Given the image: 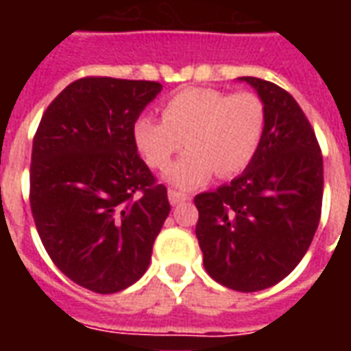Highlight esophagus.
Segmentation results:
<instances>
[{
  "label": "esophagus",
  "mask_w": 351,
  "mask_h": 351,
  "mask_svg": "<svg viewBox=\"0 0 351 351\" xmlns=\"http://www.w3.org/2000/svg\"><path fill=\"white\" fill-rule=\"evenodd\" d=\"M167 195H169V203L171 205H180V203H186V201H190V195L188 193H184V191H178V190H171L167 191Z\"/></svg>",
  "instance_id": "esophagus-1"
}]
</instances>
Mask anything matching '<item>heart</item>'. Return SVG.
I'll return each mask as SVG.
<instances>
[{
  "instance_id": "1",
  "label": "heart",
  "mask_w": 351,
  "mask_h": 351,
  "mask_svg": "<svg viewBox=\"0 0 351 351\" xmlns=\"http://www.w3.org/2000/svg\"><path fill=\"white\" fill-rule=\"evenodd\" d=\"M161 116L163 120L137 118L133 137L154 169L167 167L184 143L190 146L165 173L180 188L203 184L214 173L220 178L243 173L256 158L267 128V108L254 92L186 88L163 103Z\"/></svg>"
}]
</instances>
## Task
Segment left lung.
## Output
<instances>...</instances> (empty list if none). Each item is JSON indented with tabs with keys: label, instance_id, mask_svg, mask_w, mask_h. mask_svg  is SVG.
<instances>
[{
	"label": "left lung",
	"instance_id": "obj_1",
	"mask_svg": "<svg viewBox=\"0 0 351 351\" xmlns=\"http://www.w3.org/2000/svg\"><path fill=\"white\" fill-rule=\"evenodd\" d=\"M258 90L267 128L243 175L199 193L195 226L206 272L250 293L284 280L314 239L324 199V158L299 103L284 88L241 77Z\"/></svg>",
	"mask_w": 351,
	"mask_h": 351
}]
</instances>
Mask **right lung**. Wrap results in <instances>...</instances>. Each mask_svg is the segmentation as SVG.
<instances>
[{
    "instance_id": "right-lung-1",
    "label": "right lung",
    "mask_w": 351,
    "mask_h": 351,
    "mask_svg": "<svg viewBox=\"0 0 351 351\" xmlns=\"http://www.w3.org/2000/svg\"><path fill=\"white\" fill-rule=\"evenodd\" d=\"M160 92L154 80L84 77L50 103L35 131V228L58 269L95 293L122 291L145 274L171 210L133 137Z\"/></svg>"
}]
</instances>
